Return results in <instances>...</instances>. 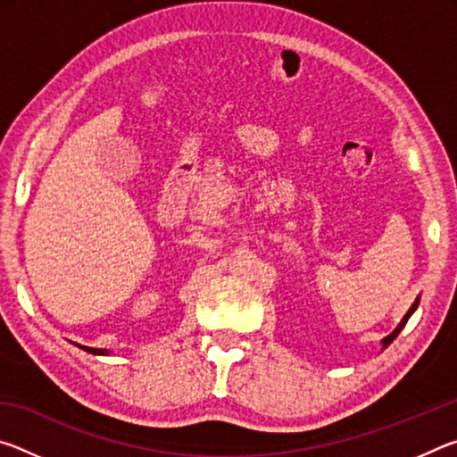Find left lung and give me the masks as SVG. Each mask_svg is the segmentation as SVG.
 Masks as SVG:
<instances>
[{"mask_svg":"<svg viewBox=\"0 0 457 457\" xmlns=\"http://www.w3.org/2000/svg\"><path fill=\"white\" fill-rule=\"evenodd\" d=\"M417 304H420V298H417V300H415V303L411 304V308H409V311H407V314L403 316V320H401V322L397 324V328H395V330H393L389 337H385V338L381 340V343H383V349H386V346H389V345L393 343V340H395V338H397V335H399V332H401V330H403V327H405V324H407V320H409V316H411V314L415 312V308H417Z\"/></svg>","mask_w":457,"mask_h":457,"instance_id":"obj_1","label":"left lung"}]
</instances>
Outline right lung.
<instances>
[{
	"mask_svg": "<svg viewBox=\"0 0 457 457\" xmlns=\"http://www.w3.org/2000/svg\"><path fill=\"white\" fill-rule=\"evenodd\" d=\"M76 346H80L82 351L92 353V354H108V351H106V349H92V346H84V345H76Z\"/></svg>",
	"mask_w": 457,
	"mask_h": 457,
	"instance_id": "add662e5",
	"label": "right lung"
}]
</instances>
